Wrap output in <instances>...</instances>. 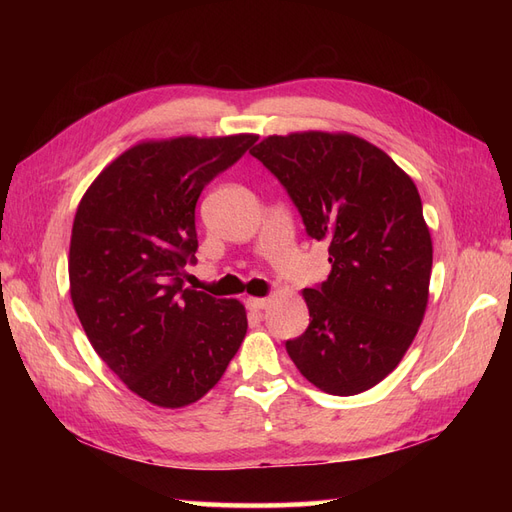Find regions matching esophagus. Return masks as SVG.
<instances>
[{"label":"esophagus","mask_w":512,"mask_h":512,"mask_svg":"<svg viewBox=\"0 0 512 512\" xmlns=\"http://www.w3.org/2000/svg\"><path fill=\"white\" fill-rule=\"evenodd\" d=\"M245 305H247V309H250V312H262V309H265L267 305H269V299H260V297H250L245 301Z\"/></svg>","instance_id":"1"}]
</instances>
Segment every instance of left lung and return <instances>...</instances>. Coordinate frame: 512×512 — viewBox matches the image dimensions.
I'll use <instances>...</instances> for the list:
<instances>
[{"label":"left lung","instance_id":"8db88e82","mask_svg":"<svg viewBox=\"0 0 512 512\" xmlns=\"http://www.w3.org/2000/svg\"><path fill=\"white\" fill-rule=\"evenodd\" d=\"M250 153L280 179L307 235L329 241L331 273L301 292L312 320L286 342L290 359L324 393H363L404 359L427 309L433 245L416 185L348 132L273 134Z\"/></svg>","mask_w":512,"mask_h":512}]
</instances>
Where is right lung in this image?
<instances>
[{"label":"right lung","mask_w":512,"mask_h":512,"mask_svg":"<svg viewBox=\"0 0 512 512\" xmlns=\"http://www.w3.org/2000/svg\"><path fill=\"white\" fill-rule=\"evenodd\" d=\"M256 134L141 141L83 194L70 237V297L108 369L145 401L183 408L220 382L247 333L245 307L183 288L205 185Z\"/></svg>","instance_id":"right-lung-1"}]
</instances>
